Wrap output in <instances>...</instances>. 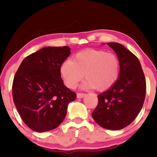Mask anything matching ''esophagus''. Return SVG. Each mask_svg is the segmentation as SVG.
<instances>
[{
	"label": "esophagus",
	"instance_id": "1",
	"mask_svg": "<svg viewBox=\"0 0 157 157\" xmlns=\"http://www.w3.org/2000/svg\"><path fill=\"white\" fill-rule=\"evenodd\" d=\"M85 95L86 94H84V93H78V94H77V97L78 98H82L85 96Z\"/></svg>",
	"mask_w": 157,
	"mask_h": 157
}]
</instances>
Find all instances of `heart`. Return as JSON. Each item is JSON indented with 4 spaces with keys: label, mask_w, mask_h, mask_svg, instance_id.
I'll use <instances>...</instances> for the list:
<instances>
[{
    "label": "heart",
    "mask_w": 157,
    "mask_h": 157,
    "mask_svg": "<svg viewBox=\"0 0 157 157\" xmlns=\"http://www.w3.org/2000/svg\"><path fill=\"white\" fill-rule=\"evenodd\" d=\"M60 73L68 88L74 89L84 78L83 86L99 91L111 88L118 80L120 61L116 55L105 50L87 49L66 59L61 65Z\"/></svg>",
    "instance_id": "heart-1"
}]
</instances>
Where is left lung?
Instances as JSON below:
<instances>
[{"label":"left lung","instance_id":"1","mask_svg":"<svg viewBox=\"0 0 157 157\" xmlns=\"http://www.w3.org/2000/svg\"><path fill=\"white\" fill-rule=\"evenodd\" d=\"M120 61L118 80L98 95V103L92 117L107 129H123L136 118L144 103L146 81L138 58L118 43H107Z\"/></svg>","mask_w":157,"mask_h":157}]
</instances>
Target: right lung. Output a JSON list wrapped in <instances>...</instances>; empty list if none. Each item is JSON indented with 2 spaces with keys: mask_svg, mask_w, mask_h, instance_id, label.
I'll return each mask as SVG.
<instances>
[{
  "mask_svg": "<svg viewBox=\"0 0 157 157\" xmlns=\"http://www.w3.org/2000/svg\"><path fill=\"white\" fill-rule=\"evenodd\" d=\"M68 46L45 47L26 57L14 78L12 96L23 121L37 132L55 129L64 120L76 94L63 83L60 67Z\"/></svg>",
  "mask_w": 157,
  "mask_h": 157,
  "instance_id": "add662e5",
  "label": "right lung"
}]
</instances>
